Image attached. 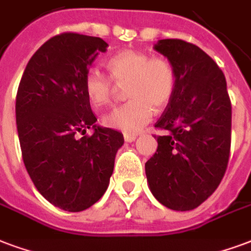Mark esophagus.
Returning <instances> with one entry per match:
<instances>
[{"label": "esophagus", "mask_w": 251, "mask_h": 251, "mask_svg": "<svg viewBox=\"0 0 251 251\" xmlns=\"http://www.w3.org/2000/svg\"><path fill=\"white\" fill-rule=\"evenodd\" d=\"M136 139V135H131V133H124V140L127 143H131Z\"/></svg>", "instance_id": "obj_1"}]
</instances>
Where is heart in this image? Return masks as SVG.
Instances as JSON below:
<instances>
[{
	"mask_svg": "<svg viewBox=\"0 0 251 251\" xmlns=\"http://www.w3.org/2000/svg\"><path fill=\"white\" fill-rule=\"evenodd\" d=\"M110 76L99 70H90L84 76V92L95 108L112 103L116 86L127 84L129 100L103 118L105 127L124 133H136L150 123L156 110L171 103L176 91L175 67L167 58L152 56L137 50H122L107 62ZM117 84L115 85L114 83Z\"/></svg>",
	"mask_w": 251,
	"mask_h": 251,
	"instance_id": "b5f03b06",
	"label": "heart"
}]
</instances>
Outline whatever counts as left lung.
I'll return each instance as SVG.
<instances>
[{
	"instance_id": "1",
	"label": "left lung",
	"mask_w": 251,
	"mask_h": 251,
	"mask_svg": "<svg viewBox=\"0 0 251 251\" xmlns=\"http://www.w3.org/2000/svg\"><path fill=\"white\" fill-rule=\"evenodd\" d=\"M154 50L175 67L176 91L154 127L157 150L146 163L148 185L160 204L192 210L217 189L225 175L231 139V103L226 79L193 43L160 39Z\"/></svg>"
}]
</instances>
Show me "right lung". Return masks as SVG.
Segmentation results:
<instances>
[{"label":"right lung","instance_id":"obj_1","mask_svg":"<svg viewBox=\"0 0 251 251\" xmlns=\"http://www.w3.org/2000/svg\"><path fill=\"white\" fill-rule=\"evenodd\" d=\"M107 43L62 33L39 47L16 98L22 159L35 188L54 206L82 212L100 200L123 146L119 131L99 127L84 92V76ZM92 127L91 137H77Z\"/></svg>","mask_w":251,"mask_h":251}]
</instances>
